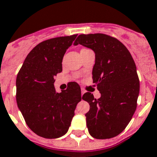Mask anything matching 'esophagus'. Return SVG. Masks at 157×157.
<instances>
[{
	"instance_id": "34e87169",
	"label": "esophagus",
	"mask_w": 157,
	"mask_h": 157,
	"mask_svg": "<svg viewBox=\"0 0 157 157\" xmlns=\"http://www.w3.org/2000/svg\"><path fill=\"white\" fill-rule=\"evenodd\" d=\"M85 92H86V91H85V90H84V89H81V95H82H82H83V94H84L85 93Z\"/></svg>"
}]
</instances>
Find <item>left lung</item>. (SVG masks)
Instances as JSON below:
<instances>
[{
	"instance_id": "1",
	"label": "left lung",
	"mask_w": 157,
	"mask_h": 157,
	"mask_svg": "<svg viewBox=\"0 0 157 157\" xmlns=\"http://www.w3.org/2000/svg\"><path fill=\"white\" fill-rule=\"evenodd\" d=\"M74 44L91 48L96 55L92 78L101 96H82L90 105L85 114L89 134L100 140L115 137L128 125L137 106L140 80L132 56L118 40L105 34L79 35Z\"/></svg>"
}]
</instances>
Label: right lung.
I'll use <instances>...</instances> for the list:
<instances>
[{
    "mask_svg": "<svg viewBox=\"0 0 157 157\" xmlns=\"http://www.w3.org/2000/svg\"><path fill=\"white\" fill-rule=\"evenodd\" d=\"M77 35L61 36L37 44L25 59L16 78V100L26 123L46 139L66 135L81 97L77 82L57 92L55 76L62 71V59Z\"/></svg>",
    "mask_w": 157,
    "mask_h": 157,
    "instance_id": "add662e5",
    "label": "right lung"
}]
</instances>
